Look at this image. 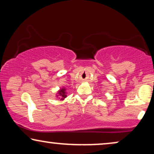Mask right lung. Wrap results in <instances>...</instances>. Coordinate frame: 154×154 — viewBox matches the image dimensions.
<instances>
[{
  "instance_id": "obj_1",
  "label": "right lung",
  "mask_w": 154,
  "mask_h": 154,
  "mask_svg": "<svg viewBox=\"0 0 154 154\" xmlns=\"http://www.w3.org/2000/svg\"><path fill=\"white\" fill-rule=\"evenodd\" d=\"M66 89L65 88H62V89L59 90L58 92V95L57 96H60L61 100H64V98L66 97Z\"/></svg>"
}]
</instances>
